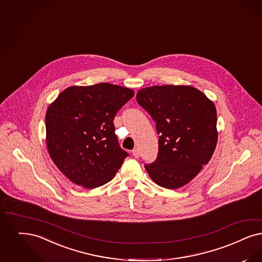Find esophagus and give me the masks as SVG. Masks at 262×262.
<instances>
[{
  "mask_svg": "<svg viewBox=\"0 0 262 262\" xmlns=\"http://www.w3.org/2000/svg\"><path fill=\"white\" fill-rule=\"evenodd\" d=\"M133 156L136 158V159L139 158V156H140V152H139L138 149H134V150H133Z\"/></svg>",
  "mask_w": 262,
  "mask_h": 262,
  "instance_id": "esophagus-1",
  "label": "esophagus"
}]
</instances>
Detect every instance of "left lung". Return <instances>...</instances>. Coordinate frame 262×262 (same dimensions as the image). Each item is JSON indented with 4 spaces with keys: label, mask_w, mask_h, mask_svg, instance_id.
<instances>
[{
    "label": "left lung",
    "mask_w": 262,
    "mask_h": 262,
    "mask_svg": "<svg viewBox=\"0 0 262 262\" xmlns=\"http://www.w3.org/2000/svg\"><path fill=\"white\" fill-rule=\"evenodd\" d=\"M137 103L156 123L159 151L144 167L151 179L167 189L187 184L207 165L217 143L213 102L190 85H153L138 91Z\"/></svg>",
    "instance_id": "left-lung-1"
}]
</instances>
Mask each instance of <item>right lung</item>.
I'll use <instances>...</instances> for the list:
<instances>
[{
    "label": "right lung",
    "mask_w": 262,
    "mask_h": 262,
    "mask_svg": "<svg viewBox=\"0 0 262 262\" xmlns=\"http://www.w3.org/2000/svg\"><path fill=\"white\" fill-rule=\"evenodd\" d=\"M134 95L130 89L107 83L73 85L49 106V154L73 183L96 188L115 177L128 154L119 145L113 121Z\"/></svg>",
    "instance_id": "1"
}]
</instances>
